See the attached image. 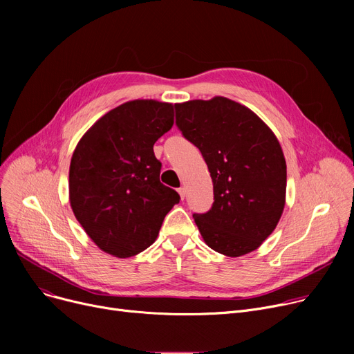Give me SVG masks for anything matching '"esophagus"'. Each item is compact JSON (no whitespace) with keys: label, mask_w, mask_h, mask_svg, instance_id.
<instances>
[{"label":"esophagus","mask_w":354,"mask_h":354,"mask_svg":"<svg viewBox=\"0 0 354 354\" xmlns=\"http://www.w3.org/2000/svg\"><path fill=\"white\" fill-rule=\"evenodd\" d=\"M178 192H179L180 199L183 201V199H185V195H187V189H185V188H179V189H178Z\"/></svg>","instance_id":"obj_1"}]
</instances>
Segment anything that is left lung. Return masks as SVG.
<instances>
[{
	"instance_id": "obj_1",
	"label": "left lung",
	"mask_w": 354,
	"mask_h": 354,
	"mask_svg": "<svg viewBox=\"0 0 354 354\" xmlns=\"http://www.w3.org/2000/svg\"><path fill=\"white\" fill-rule=\"evenodd\" d=\"M176 126L205 159L214 183L208 212L195 224L214 251L241 257L275 230L286 203L287 165L271 129L227 97L175 104Z\"/></svg>"
}]
</instances>
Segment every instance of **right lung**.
<instances>
[{"instance_id": "right-lung-1", "label": "right lung", "mask_w": 354, "mask_h": 354, "mask_svg": "<svg viewBox=\"0 0 354 354\" xmlns=\"http://www.w3.org/2000/svg\"><path fill=\"white\" fill-rule=\"evenodd\" d=\"M174 106L132 100L110 110L74 149L70 205L86 234L118 258L151 247L179 194L159 180L155 142L171 130Z\"/></svg>"}]
</instances>
